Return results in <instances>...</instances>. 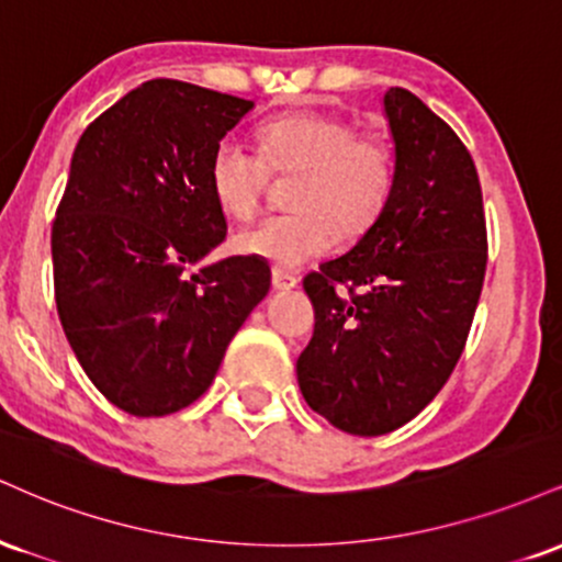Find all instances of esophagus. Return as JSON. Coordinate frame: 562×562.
I'll list each match as a JSON object with an SVG mask.
<instances>
[{"instance_id":"1","label":"esophagus","mask_w":562,"mask_h":562,"mask_svg":"<svg viewBox=\"0 0 562 562\" xmlns=\"http://www.w3.org/2000/svg\"><path fill=\"white\" fill-rule=\"evenodd\" d=\"M295 285H299V277L285 272V269H280V267L272 269V288L274 290H293Z\"/></svg>"}]
</instances>
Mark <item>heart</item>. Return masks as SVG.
<instances>
[{
  "instance_id": "heart-1",
  "label": "heart",
  "mask_w": 562,
  "mask_h": 562,
  "mask_svg": "<svg viewBox=\"0 0 562 562\" xmlns=\"http://www.w3.org/2000/svg\"><path fill=\"white\" fill-rule=\"evenodd\" d=\"M269 173L295 177L288 187L293 211L237 232L235 250L293 269L327 254L338 232L359 237L383 216L396 190L398 158L383 134L357 132L351 121L317 111L263 124L259 153L237 137H222L211 153V192L218 209L240 222L259 211Z\"/></svg>"
}]
</instances>
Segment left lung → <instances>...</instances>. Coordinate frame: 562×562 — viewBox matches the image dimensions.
Instances as JSON below:
<instances>
[{"label": "left lung", "instance_id": "1", "mask_svg": "<svg viewBox=\"0 0 562 562\" xmlns=\"http://www.w3.org/2000/svg\"><path fill=\"white\" fill-rule=\"evenodd\" d=\"M383 102L398 158L389 209L303 277L314 335L295 364L301 393L351 436L391 434L434 402L460 362L488 259L468 147L406 89Z\"/></svg>", "mask_w": 562, "mask_h": 562}]
</instances>
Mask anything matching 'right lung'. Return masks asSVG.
Returning <instances> with one entry per match:
<instances>
[{"mask_svg":"<svg viewBox=\"0 0 562 562\" xmlns=\"http://www.w3.org/2000/svg\"><path fill=\"white\" fill-rule=\"evenodd\" d=\"M250 108L153 79L97 115L74 150L53 222L57 314L97 391L134 417L203 396L269 293L272 272L256 256L190 274L227 237L209 160Z\"/></svg>","mask_w":562,"mask_h":562,"instance_id":"right-lung-1","label":"right lung"}]
</instances>
